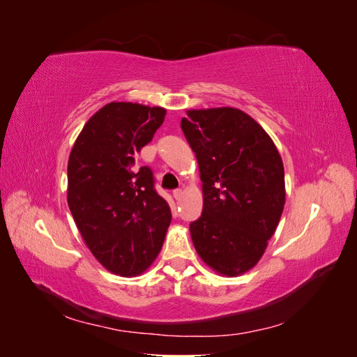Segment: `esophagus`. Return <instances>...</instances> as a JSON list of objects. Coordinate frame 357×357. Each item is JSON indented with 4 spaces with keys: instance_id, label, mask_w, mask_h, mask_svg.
<instances>
[{
    "instance_id": "obj_1",
    "label": "esophagus",
    "mask_w": 357,
    "mask_h": 357,
    "mask_svg": "<svg viewBox=\"0 0 357 357\" xmlns=\"http://www.w3.org/2000/svg\"><path fill=\"white\" fill-rule=\"evenodd\" d=\"M172 197H174L177 201H180L181 197H183V190L181 189H176L174 192H172Z\"/></svg>"
}]
</instances>
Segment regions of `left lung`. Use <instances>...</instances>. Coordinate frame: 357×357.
I'll list each match as a JSON object with an SVG mask.
<instances>
[{"label": "left lung", "mask_w": 357, "mask_h": 357, "mask_svg": "<svg viewBox=\"0 0 357 357\" xmlns=\"http://www.w3.org/2000/svg\"><path fill=\"white\" fill-rule=\"evenodd\" d=\"M181 131L202 181V214L190 223L193 245L214 271L240 275L259 262L282 218V156L265 129L232 107L189 110Z\"/></svg>", "instance_id": "1"}]
</instances>
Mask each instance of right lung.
<instances>
[{"instance_id":"right-lung-1","label":"right lung","mask_w":357,"mask_h":357,"mask_svg":"<svg viewBox=\"0 0 357 357\" xmlns=\"http://www.w3.org/2000/svg\"><path fill=\"white\" fill-rule=\"evenodd\" d=\"M167 110L110 102L75 139L68 159V207L86 245L109 271L142 274L153 264L171 223L153 172L137 165Z\"/></svg>"}]
</instances>
